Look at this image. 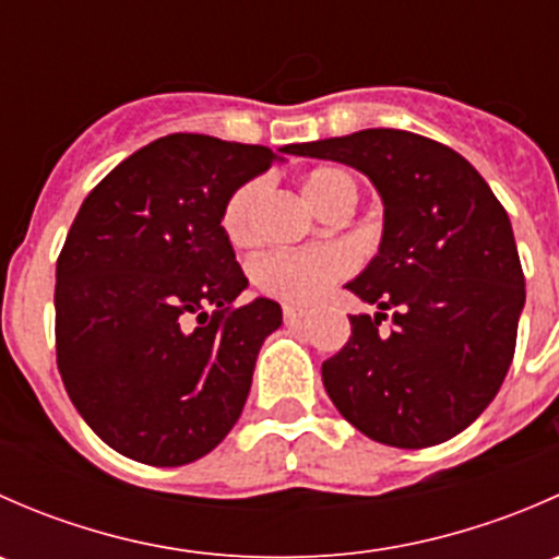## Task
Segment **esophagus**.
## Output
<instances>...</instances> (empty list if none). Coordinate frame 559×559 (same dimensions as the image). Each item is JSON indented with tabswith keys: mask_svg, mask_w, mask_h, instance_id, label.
<instances>
[{
	"mask_svg": "<svg viewBox=\"0 0 559 559\" xmlns=\"http://www.w3.org/2000/svg\"><path fill=\"white\" fill-rule=\"evenodd\" d=\"M306 316H308L306 308L284 306V319H286V321H300V319H306Z\"/></svg>",
	"mask_w": 559,
	"mask_h": 559,
	"instance_id": "obj_1",
	"label": "esophagus"
}]
</instances>
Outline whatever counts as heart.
Segmentation results:
<instances>
[{
  "label": "heart",
  "instance_id": "obj_1",
  "mask_svg": "<svg viewBox=\"0 0 559 559\" xmlns=\"http://www.w3.org/2000/svg\"><path fill=\"white\" fill-rule=\"evenodd\" d=\"M302 194L319 213L337 202L357 200V183L346 170L337 167H316L302 178ZM262 197V180H248L227 200L222 213V224L227 238L235 246L251 240V224L257 202ZM352 270V253L341 246L306 248V251H275L253 264V284L270 297L286 302L319 300L330 284L348 275Z\"/></svg>",
  "mask_w": 559,
  "mask_h": 559
}]
</instances>
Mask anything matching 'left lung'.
Listing matches in <instances>:
<instances>
[{
  "mask_svg": "<svg viewBox=\"0 0 559 559\" xmlns=\"http://www.w3.org/2000/svg\"><path fill=\"white\" fill-rule=\"evenodd\" d=\"M297 156L368 175L384 202L379 253L346 289L376 306L321 365L359 432L397 449L449 441L481 416L511 368L524 275L509 213L449 145L403 129L297 143ZM393 313V330L379 333Z\"/></svg>",
  "mask_w": 559,
  "mask_h": 559,
  "instance_id": "8db88e82",
  "label": "left lung"
}]
</instances>
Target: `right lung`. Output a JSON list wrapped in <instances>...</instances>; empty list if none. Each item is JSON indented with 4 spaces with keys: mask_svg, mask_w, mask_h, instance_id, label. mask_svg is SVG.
<instances>
[{
    "mask_svg": "<svg viewBox=\"0 0 559 559\" xmlns=\"http://www.w3.org/2000/svg\"><path fill=\"white\" fill-rule=\"evenodd\" d=\"M273 162L284 156L264 145L167 134L83 200L56 262V362L78 414L118 454L186 465L238 421L281 306H233L248 281L222 213Z\"/></svg>",
    "mask_w": 559,
    "mask_h": 559,
    "instance_id": "obj_1",
    "label": "right lung"
}]
</instances>
